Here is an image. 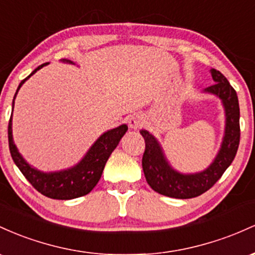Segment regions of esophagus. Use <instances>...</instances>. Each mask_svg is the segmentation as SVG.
<instances>
[{"instance_id": "esophagus-1", "label": "esophagus", "mask_w": 255, "mask_h": 255, "mask_svg": "<svg viewBox=\"0 0 255 255\" xmlns=\"http://www.w3.org/2000/svg\"><path fill=\"white\" fill-rule=\"evenodd\" d=\"M128 124L131 128H133V130H137V128H142V125L144 124V119H143L142 114L133 113L132 116H130L128 118Z\"/></svg>"}]
</instances>
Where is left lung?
<instances>
[{"instance_id": "obj_1", "label": "left lung", "mask_w": 255, "mask_h": 255, "mask_svg": "<svg viewBox=\"0 0 255 255\" xmlns=\"http://www.w3.org/2000/svg\"><path fill=\"white\" fill-rule=\"evenodd\" d=\"M216 84L206 88L222 100L225 111V131L220 149L213 162L201 172L181 173L168 164L161 145L149 131L141 130L145 142L142 158V167L147 183L153 190L161 195L174 199L196 197L213 187L225 170L235 159L240 144V106L235 89L219 71L211 70Z\"/></svg>"}]
</instances>
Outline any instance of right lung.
I'll return each instance as SVG.
<instances>
[{
	"mask_svg": "<svg viewBox=\"0 0 255 255\" xmlns=\"http://www.w3.org/2000/svg\"><path fill=\"white\" fill-rule=\"evenodd\" d=\"M64 62L73 64L70 60H62ZM43 64L32 71L30 76H27L24 81L20 82L18 89H16L14 100L21 85L30 78L37 71L41 70ZM13 100V107H14ZM128 131V125H120V127L108 130L102 133L96 142L90 147L81 161L77 165L62 171H55V172H42L32 167L19 153L18 148L14 144L12 135V116H10L9 124H8V142H9V150L13 161L18 166L19 170L24 174L25 178L32 184L37 191L43 194L44 196L56 200H71L76 197L84 196L89 194L95 188L97 182L101 178L104 168L108 158L116 149L117 145L122 137Z\"/></svg>",
	"mask_w": 255,
	"mask_h": 255,
	"instance_id": "add662e5",
	"label": "right lung"
}]
</instances>
